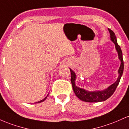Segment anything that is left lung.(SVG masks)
<instances>
[{"mask_svg": "<svg viewBox=\"0 0 129 129\" xmlns=\"http://www.w3.org/2000/svg\"><path fill=\"white\" fill-rule=\"evenodd\" d=\"M109 33L110 34L111 40L113 41L114 44H115V47L118 51V57L121 60V66L119 67V70H118V73H119V76H118V79L115 83L111 85L107 89L103 90V91H88L82 88H79L75 85V79H76V75L73 71L70 70L71 72V82H72V87L75 94L78 98L81 100L85 102H89V103H97V102L104 101L109 98L113 93L115 92L117 86L119 83L121 78L122 76V73H123L124 70V61L123 58H122V53L120 48V46L118 44L116 41V37L115 36V34L112 30L108 28Z\"/></svg>", "mask_w": 129, "mask_h": 129, "instance_id": "1", "label": "left lung"}]
</instances>
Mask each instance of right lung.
Returning <instances> with one entry per match:
<instances>
[{"label": "right lung", "instance_id": "right-lung-1", "mask_svg": "<svg viewBox=\"0 0 129 129\" xmlns=\"http://www.w3.org/2000/svg\"><path fill=\"white\" fill-rule=\"evenodd\" d=\"M48 95H47V96H46V97L45 98H44V100H42L40 101H38V102H37V103H42V102H43V101H45V100H46V98H47V96H48Z\"/></svg>", "mask_w": 129, "mask_h": 129}]
</instances>
